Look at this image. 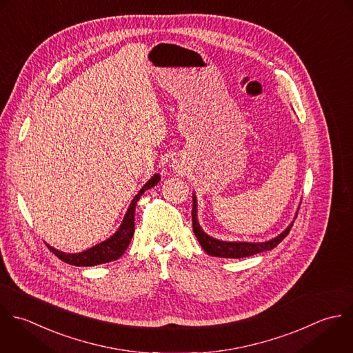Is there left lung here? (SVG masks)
Listing matches in <instances>:
<instances>
[{
	"label": "left lung",
	"instance_id": "obj_1",
	"mask_svg": "<svg viewBox=\"0 0 353 353\" xmlns=\"http://www.w3.org/2000/svg\"><path fill=\"white\" fill-rule=\"evenodd\" d=\"M192 230L199 241L202 249L214 257H224V259H243L249 256H254L257 253L265 252V250H272L276 248L290 232L293 223L276 238L268 242L263 243H249V242H223L214 238H210L208 234L203 232V230L199 227L198 219H196V199L195 195L192 196ZM297 217V216H296Z\"/></svg>",
	"mask_w": 353,
	"mask_h": 353
}]
</instances>
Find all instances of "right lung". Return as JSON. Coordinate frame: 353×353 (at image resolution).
Returning <instances> with one entry per match:
<instances>
[{
    "label": "right lung",
    "instance_id": "1",
    "mask_svg": "<svg viewBox=\"0 0 353 353\" xmlns=\"http://www.w3.org/2000/svg\"><path fill=\"white\" fill-rule=\"evenodd\" d=\"M161 180L159 174H155L154 177H151L148 180V183L140 190V192L133 198L125 219L119 227V230L107 241L82 252V253H74V254H65L63 252H59L53 248H50L49 245L48 249L61 261L70 264V265H75V267H92V265H99V264H104V263H110V261H115L117 259H119L125 250L128 249L132 236L134 234V209L137 205V201L140 199V196L143 195V192L145 190L152 188L154 185L158 184V181Z\"/></svg>",
    "mask_w": 353,
    "mask_h": 353
}]
</instances>
